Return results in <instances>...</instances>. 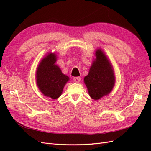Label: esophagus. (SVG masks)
Segmentation results:
<instances>
[{
  "mask_svg": "<svg viewBox=\"0 0 151 151\" xmlns=\"http://www.w3.org/2000/svg\"><path fill=\"white\" fill-rule=\"evenodd\" d=\"M81 77H79V76H77V77L74 78H73V81H74V82H76V83H78L80 81H81Z\"/></svg>",
  "mask_w": 151,
  "mask_h": 151,
  "instance_id": "obj_1",
  "label": "esophagus"
}]
</instances>
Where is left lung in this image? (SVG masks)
Listing matches in <instances>:
<instances>
[{"label":"left lung","instance_id":"8db88e82","mask_svg":"<svg viewBox=\"0 0 151 151\" xmlns=\"http://www.w3.org/2000/svg\"><path fill=\"white\" fill-rule=\"evenodd\" d=\"M95 57L84 82L89 96L97 101L110 93L115 86V76L111 63L103 50L97 49Z\"/></svg>","mask_w":151,"mask_h":151}]
</instances>
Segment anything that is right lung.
I'll return each mask as SVG.
<instances>
[{
	"label": "right lung",
	"instance_id": "obj_1",
	"mask_svg": "<svg viewBox=\"0 0 151 151\" xmlns=\"http://www.w3.org/2000/svg\"><path fill=\"white\" fill-rule=\"evenodd\" d=\"M56 54L49 52L40 61L36 72L38 88L45 96L52 99L60 97L64 86L69 81V76L63 74L56 64Z\"/></svg>",
	"mask_w": 151,
	"mask_h": 151
}]
</instances>
